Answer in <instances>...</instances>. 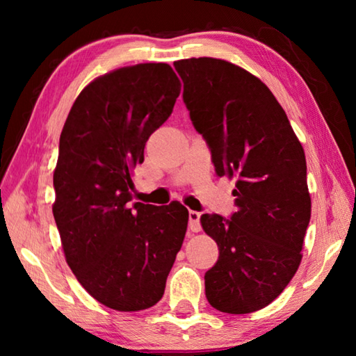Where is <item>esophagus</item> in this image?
<instances>
[{
	"mask_svg": "<svg viewBox=\"0 0 356 356\" xmlns=\"http://www.w3.org/2000/svg\"><path fill=\"white\" fill-rule=\"evenodd\" d=\"M201 213L190 210L188 212V227L191 232H200L201 231Z\"/></svg>",
	"mask_w": 356,
	"mask_h": 356,
	"instance_id": "34e87169",
	"label": "esophagus"
}]
</instances>
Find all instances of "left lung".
<instances>
[{
    "label": "left lung",
    "mask_w": 356,
    "mask_h": 356,
    "mask_svg": "<svg viewBox=\"0 0 356 356\" xmlns=\"http://www.w3.org/2000/svg\"><path fill=\"white\" fill-rule=\"evenodd\" d=\"M174 67L216 176L236 179L231 220L201 216L220 251L204 276L206 297L221 312L248 314L272 303L301 262L311 218L305 150L272 91L248 70L216 58Z\"/></svg>",
    "instance_id": "1"
}]
</instances>
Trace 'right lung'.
Segmentation results:
<instances>
[{
    "mask_svg": "<svg viewBox=\"0 0 356 356\" xmlns=\"http://www.w3.org/2000/svg\"><path fill=\"white\" fill-rule=\"evenodd\" d=\"M179 94L170 64L116 69L83 89L59 138L53 216L65 261L86 292L111 309L159 303L182 248L186 207L130 204L131 171Z\"/></svg>",
    "mask_w": 356,
    "mask_h": 356,
    "instance_id": "add662e5",
    "label": "right lung"
}]
</instances>
